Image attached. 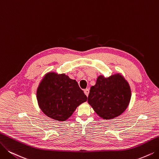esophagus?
I'll return each instance as SVG.
<instances>
[{
	"mask_svg": "<svg viewBox=\"0 0 159 159\" xmlns=\"http://www.w3.org/2000/svg\"><path fill=\"white\" fill-rule=\"evenodd\" d=\"M84 93H85V94L86 96L87 97V96H88V94H89V89H85V90H84Z\"/></svg>",
	"mask_w": 159,
	"mask_h": 159,
	"instance_id": "esophagus-1",
	"label": "esophagus"
}]
</instances>
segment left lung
I'll use <instances>...</instances> for the list:
<instances>
[{
    "label": "left lung",
    "instance_id": "obj_1",
    "mask_svg": "<svg viewBox=\"0 0 159 159\" xmlns=\"http://www.w3.org/2000/svg\"><path fill=\"white\" fill-rule=\"evenodd\" d=\"M131 98L129 84L119 74L108 78L99 75L96 84L91 87L88 103L104 119H113L122 114Z\"/></svg>",
    "mask_w": 159,
    "mask_h": 159
}]
</instances>
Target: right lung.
<instances>
[{"label": "right lung", "instance_id": "add662e5", "mask_svg": "<svg viewBox=\"0 0 159 159\" xmlns=\"http://www.w3.org/2000/svg\"><path fill=\"white\" fill-rule=\"evenodd\" d=\"M36 97L43 113L59 121L68 119L87 99L75 80L55 72L45 75L37 89Z\"/></svg>", "mask_w": 159, "mask_h": 159}]
</instances>
